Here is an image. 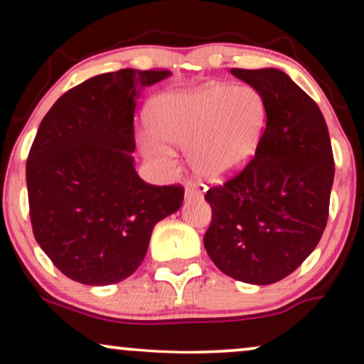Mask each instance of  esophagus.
<instances>
[{
	"label": "esophagus",
	"instance_id": "esophagus-1",
	"mask_svg": "<svg viewBox=\"0 0 364 364\" xmlns=\"http://www.w3.org/2000/svg\"><path fill=\"white\" fill-rule=\"evenodd\" d=\"M186 202H191L193 198H202V192L198 191V188L193 186V183H187L186 187Z\"/></svg>",
	"mask_w": 364,
	"mask_h": 364
}]
</instances>
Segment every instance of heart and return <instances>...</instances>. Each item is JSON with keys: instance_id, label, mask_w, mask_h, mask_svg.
Instances as JSON below:
<instances>
[{"instance_id": "heart-1", "label": "heart", "mask_w": 364, "mask_h": 364, "mask_svg": "<svg viewBox=\"0 0 364 364\" xmlns=\"http://www.w3.org/2000/svg\"><path fill=\"white\" fill-rule=\"evenodd\" d=\"M265 124L267 104L250 86L207 84L192 91L168 92L154 99L149 109L152 136L171 146L187 147L192 171L213 182L235 176L252 161ZM156 141L144 137V154L167 162L171 152Z\"/></svg>"}]
</instances>
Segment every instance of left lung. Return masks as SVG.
Masks as SVG:
<instances>
[{
  "label": "left lung",
  "mask_w": 364,
  "mask_h": 364,
  "mask_svg": "<svg viewBox=\"0 0 364 364\" xmlns=\"http://www.w3.org/2000/svg\"><path fill=\"white\" fill-rule=\"evenodd\" d=\"M267 104L255 157L205 200L208 257L225 275L272 285L315 250L328 220L335 178L330 134L316 102L280 69H232Z\"/></svg>",
  "instance_id": "1"
}]
</instances>
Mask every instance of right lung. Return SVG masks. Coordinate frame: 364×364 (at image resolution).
<instances>
[{
    "label": "right lung",
    "instance_id": "add662e5",
    "mask_svg": "<svg viewBox=\"0 0 364 364\" xmlns=\"http://www.w3.org/2000/svg\"><path fill=\"white\" fill-rule=\"evenodd\" d=\"M171 71L121 69L69 89L39 124L26 162L33 233L68 278L106 287L131 277L178 186H149L134 167V111Z\"/></svg>",
    "mask_w": 364,
    "mask_h": 364
}]
</instances>
